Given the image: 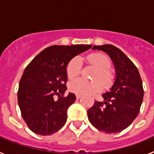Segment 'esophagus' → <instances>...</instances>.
I'll return each instance as SVG.
<instances>
[{
    "instance_id": "esophagus-1",
    "label": "esophagus",
    "mask_w": 154,
    "mask_h": 154,
    "mask_svg": "<svg viewBox=\"0 0 154 154\" xmlns=\"http://www.w3.org/2000/svg\"><path fill=\"white\" fill-rule=\"evenodd\" d=\"M81 97H82V96H80V95H76V99H81Z\"/></svg>"
}]
</instances>
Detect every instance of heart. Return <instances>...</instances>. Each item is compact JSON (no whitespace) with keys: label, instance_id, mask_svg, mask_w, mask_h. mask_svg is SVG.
Returning <instances> with one entry per match:
<instances>
[{"label":"heart","instance_id":"heart-1","mask_svg":"<svg viewBox=\"0 0 154 154\" xmlns=\"http://www.w3.org/2000/svg\"><path fill=\"white\" fill-rule=\"evenodd\" d=\"M86 62L96 69L92 82L81 79L72 81L69 84V90L80 96H91L101 91L103 86L109 88L112 85L113 75L110 72L111 62L109 58L101 53H92L86 57ZM82 69L81 59L78 57L72 58L66 66V75L69 79H73L79 75ZM99 80L100 82L98 81ZM103 85L102 86L101 85Z\"/></svg>","mask_w":154,"mask_h":154}]
</instances>
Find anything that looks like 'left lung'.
I'll return each instance as SVG.
<instances>
[{
    "instance_id": "1",
    "label": "left lung",
    "mask_w": 154,
    "mask_h": 154,
    "mask_svg": "<svg viewBox=\"0 0 154 154\" xmlns=\"http://www.w3.org/2000/svg\"><path fill=\"white\" fill-rule=\"evenodd\" d=\"M93 49L106 52L113 62L116 78L105 102L95 101L87 111L89 120L99 131L116 133L130 126L140 112L143 88L136 65L123 51L112 45H94Z\"/></svg>"
}]
</instances>
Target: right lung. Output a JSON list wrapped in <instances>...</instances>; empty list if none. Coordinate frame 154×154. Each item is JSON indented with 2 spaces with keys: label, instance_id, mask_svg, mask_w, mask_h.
Segmentation results:
<instances>
[{
  "label": "right lung",
  "instance_id": "1",
  "mask_svg": "<svg viewBox=\"0 0 154 154\" xmlns=\"http://www.w3.org/2000/svg\"><path fill=\"white\" fill-rule=\"evenodd\" d=\"M91 45L46 48L28 65L19 82L17 102L21 116L32 132L42 136L58 131L67 120V109L76 99L64 96L67 89L66 66ZM58 96V100L54 96Z\"/></svg>",
  "mask_w": 154,
  "mask_h": 154
}]
</instances>
